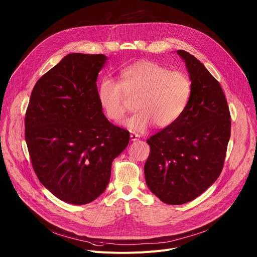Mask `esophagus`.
<instances>
[{
	"instance_id": "obj_1",
	"label": "esophagus",
	"mask_w": 257,
	"mask_h": 257,
	"mask_svg": "<svg viewBox=\"0 0 257 257\" xmlns=\"http://www.w3.org/2000/svg\"><path fill=\"white\" fill-rule=\"evenodd\" d=\"M138 138H139V136L137 134H131L130 135V140L131 141H136V140H138Z\"/></svg>"
}]
</instances>
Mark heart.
Returning <instances> with one entry per match:
<instances>
[{"mask_svg": "<svg viewBox=\"0 0 257 257\" xmlns=\"http://www.w3.org/2000/svg\"><path fill=\"white\" fill-rule=\"evenodd\" d=\"M98 102L111 121H121L127 111V96H137L136 112L124 121L135 133L153 124L166 128L185 111L191 94V81L186 74L149 60L137 61L120 71L119 82L103 78L96 90Z\"/></svg>", "mask_w": 257, "mask_h": 257, "instance_id": "obj_1", "label": "heart"}]
</instances>
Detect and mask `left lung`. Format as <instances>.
<instances>
[{
    "label": "left lung",
    "instance_id": "left-lung-1",
    "mask_svg": "<svg viewBox=\"0 0 257 257\" xmlns=\"http://www.w3.org/2000/svg\"><path fill=\"white\" fill-rule=\"evenodd\" d=\"M191 80L181 117L146 140L144 165L150 190L167 204L179 205L202 194L221 174L231 135V115L218 81L194 56L178 50Z\"/></svg>",
    "mask_w": 257,
    "mask_h": 257
}]
</instances>
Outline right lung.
<instances>
[{
  "mask_svg": "<svg viewBox=\"0 0 257 257\" xmlns=\"http://www.w3.org/2000/svg\"><path fill=\"white\" fill-rule=\"evenodd\" d=\"M104 55L73 53L35 83L25 114L32 168L59 199L86 204L111 178L112 163L129 143L127 130L103 115L96 79Z\"/></svg>",
  "mask_w": 257,
  "mask_h": 257,
  "instance_id": "right-lung-1",
  "label": "right lung"
}]
</instances>
